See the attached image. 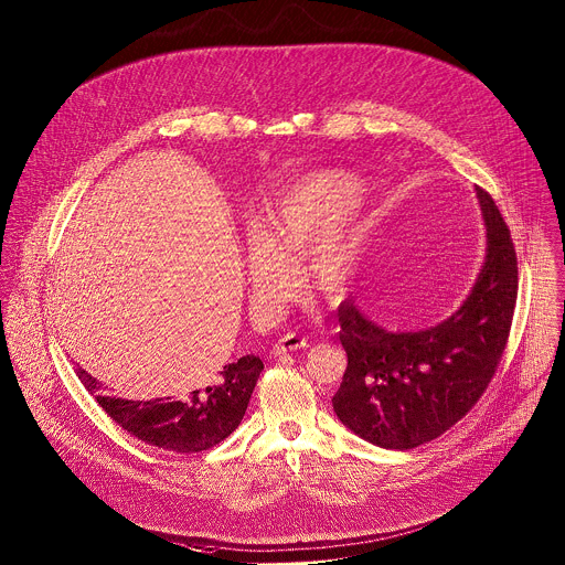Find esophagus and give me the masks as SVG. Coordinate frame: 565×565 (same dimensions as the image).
Listing matches in <instances>:
<instances>
[{"mask_svg": "<svg viewBox=\"0 0 565 565\" xmlns=\"http://www.w3.org/2000/svg\"><path fill=\"white\" fill-rule=\"evenodd\" d=\"M308 340L297 337V334H284L281 339L277 340L273 344V355H279V353H286V351H295V349H301L306 347Z\"/></svg>", "mask_w": 565, "mask_h": 565, "instance_id": "34e87169", "label": "esophagus"}]
</instances>
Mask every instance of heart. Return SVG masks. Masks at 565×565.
<instances>
[{"label": "heart", "mask_w": 565, "mask_h": 565, "mask_svg": "<svg viewBox=\"0 0 565 565\" xmlns=\"http://www.w3.org/2000/svg\"><path fill=\"white\" fill-rule=\"evenodd\" d=\"M362 185L342 170H317L286 185L266 205L248 239L253 303L270 312L295 286L306 257L310 286L337 297L355 277L362 250L358 201Z\"/></svg>", "instance_id": "heart-1"}]
</instances>
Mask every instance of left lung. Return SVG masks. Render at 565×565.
I'll use <instances>...</instances> for the list:
<instances>
[{"mask_svg": "<svg viewBox=\"0 0 565 565\" xmlns=\"http://www.w3.org/2000/svg\"><path fill=\"white\" fill-rule=\"evenodd\" d=\"M487 248L482 268L446 321L419 332H391L347 299L340 344L347 371L332 397L353 435L411 450L451 428L484 393L509 339L518 299V257L493 199L476 188Z\"/></svg>", "mask_w": 565, "mask_h": 565, "instance_id": "1", "label": "left lung"}]
</instances>
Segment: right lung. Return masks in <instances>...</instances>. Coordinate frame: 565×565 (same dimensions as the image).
Segmentation results:
<instances>
[{
  "instance_id": "add662e5",
  "label": "right lung",
  "mask_w": 565,
  "mask_h": 565,
  "mask_svg": "<svg viewBox=\"0 0 565 565\" xmlns=\"http://www.w3.org/2000/svg\"><path fill=\"white\" fill-rule=\"evenodd\" d=\"M262 369L259 355L248 353L225 364L212 382L157 399L109 395L83 366H76V373L103 411L126 433L161 450L192 454L218 446L239 426Z\"/></svg>"
}]
</instances>
